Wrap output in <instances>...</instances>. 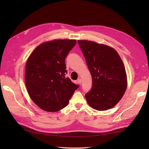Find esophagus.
<instances>
[{"label":"esophagus","instance_id":"obj_1","mask_svg":"<svg viewBox=\"0 0 149 149\" xmlns=\"http://www.w3.org/2000/svg\"><path fill=\"white\" fill-rule=\"evenodd\" d=\"M77 82H78L79 84H81V83H82L81 79V78H78V79H77Z\"/></svg>","mask_w":149,"mask_h":149}]
</instances>
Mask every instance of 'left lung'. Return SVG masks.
Here are the masks:
<instances>
[{"label": "left lung", "mask_w": 149, "mask_h": 149, "mask_svg": "<svg viewBox=\"0 0 149 149\" xmlns=\"http://www.w3.org/2000/svg\"><path fill=\"white\" fill-rule=\"evenodd\" d=\"M78 43L92 76L93 86L85 94L89 105L97 111L113 107L127 88L124 65L114 48L106 45L78 40Z\"/></svg>", "instance_id": "1"}]
</instances>
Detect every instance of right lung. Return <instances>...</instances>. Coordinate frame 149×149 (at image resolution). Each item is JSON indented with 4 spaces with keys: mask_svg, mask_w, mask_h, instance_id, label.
<instances>
[{
    "mask_svg": "<svg viewBox=\"0 0 149 149\" xmlns=\"http://www.w3.org/2000/svg\"><path fill=\"white\" fill-rule=\"evenodd\" d=\"M76 40H54L40 45L26 63L25 84L30 98L42 109L65 107L79 85L66 77L65 58Z\"/></svg>",
    "mask_w": 149,
    "mask_h": 149,
    "instance_id": "add662e5",
    "label": "right lung"
}]
</instances>
